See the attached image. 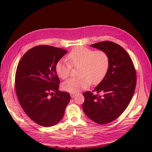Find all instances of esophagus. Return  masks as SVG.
Returning <instances> with one entry per match:
<instances>
[{
	"mask_svg": "<svg viewBox=\"0 0 152 152\" xmlns=\"http://www.w3.org/2000/svg\"><path fill=\"white\" fill-rule=\"evenodd\" d=\"M76 95V93H71L70 94V96H71V97L72 98H74V96H75Z\"/></svg>",
	"mask_w": 152,
	"mask_h": 152,
	"instance_id": "1",
	"label": "esophagus"
}]
</instances>
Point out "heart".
Listing matches in <instances>:
<instances>
[{
  "label": "heart",
  "instance_id": "heart-1",
  "mask_svg": "<svg viewBox=\"0 0 152 152\" xmlns=\"http://www.w3.org/2000/svg\"><path fill=\"white\" fill-rule=\"evenodd\" d=\"M66 60H60L56 64V71L61 79L70 76L72 67L78 68L76 78H72L63 82L64 91L77 92L92 84L101 82L109 70V58L102 50L94 51L85 47H77L70 51Z\"/></svg>",
  "mask_w": 152,
  "mask_h": 152
}]
</instances>
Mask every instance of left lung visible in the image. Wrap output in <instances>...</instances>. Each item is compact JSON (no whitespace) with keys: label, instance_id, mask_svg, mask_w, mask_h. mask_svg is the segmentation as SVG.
Returning a JSON list of instances; mask_svg holds the SVG:
<instances>
[{"label":"left lung","instance_id":"8db88e82","mask_svg":"<svg viewBox=\"0 0 152 152\" xmlns=\"http://www.w3.org/2000/svg\"><path fill=\"white\" fill-rule=\"evenodd\" d=\"M106 52L109 67L106 76L92 92L83 93L82 109L91 120L100 125L117 119L127 109L134 94L137 76L130 56L121 46L104 41L91 45Z\"/></svg>","mask_w":152,"mask_h":152}]
</instances>
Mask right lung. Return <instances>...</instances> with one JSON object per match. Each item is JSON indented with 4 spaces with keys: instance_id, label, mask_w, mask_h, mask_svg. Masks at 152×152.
<instances>
[{
    "instance_id": "1",
    "label": "right lung",
    "mask_w": 152,
    "mask_h": 152,
    "mask_svg": "<svg viewBox=\"0 0 152 152\" xmlns=\"http://www.w3.org/2000/svg\"><path fill=\"white\" fill-rule=\"evenodd\" d=\"M68 53L51 45L28 50L18 64L15 91L20 105L35 123L51 127L60 121L70 101L67 92L59 91L56 64Z\"/></svg>"
}]
</instances>
